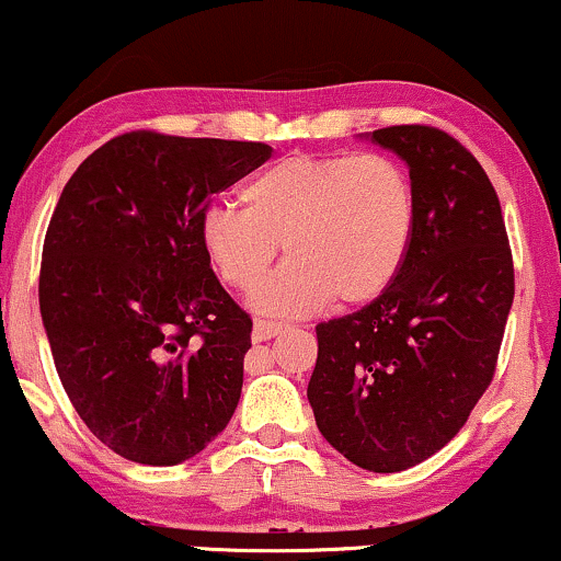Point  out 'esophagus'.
Returning <instances> with one entry per match:
<instances>
[{"mask_svg":"<svg viewBox=\"0 0 561 561\" xmlns=\"http://www.w3.org/2000/svg\"><path fill=\"white\" fill-rule=\"evenodd\" d=\"M288 324L286 322H273V320H254V328H252V337L254 343H262V341H270V337L280 335L283 330H286Z\"/></svg>","mask_w":561,"mask_h":561,"instance_id":"obj_1","label":"esophagus"}]
</instances>
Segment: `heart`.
<instances>
[{
	"mask_svg": "<svg viewBox=\"0 0 561 561\" xmlns=\"http://www.w3.org/2000/svg\"><path fill=\"white\" fill-rule=\"evenodd\" d=\"M199 224L205 257L226 286L252 291L280 241L291 260L254 296L262 312L307 314L333 299L366 304L396 280L416 231V190L382 153L288 156Z\"/></svg>",
	"mask_w": 561,
	"mask_h": 561,
	"instance_id": "b5f03b06",
	"label": "heart"
}]
</instances>
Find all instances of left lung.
<instances>
[{
    "label": "left lung",
    "instance_id": "8db88e82",
    "mask_svg": "<svg viewBox=\"0 0 561 561\" xmlns=\"http://www.w3.org/2000/svg\"><path fill=\"white\" fill-rule=\"evenodd\" d=\"M371 140L408 163L416 231L375 301L317 324L307 398L343 458L398 473L445 447L492 385L515 265L500 197L471 150L428 124Z\"/></svg>",
    "mask_w": 561,
    "mask_h": 561
}]
</instances>
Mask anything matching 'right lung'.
<instances>
[{
    "instance_id": "1",
    "label": "right lung",
    "mask_w": 561,
    "mask_h": 561,
    "mask_svg": "<svg viewBox=\"0 0 561 561\" xmlns=\"http://www.w3.org/2000/svg\"><path fill=\"white\" fill-rule=\"evenodd\" d=\"M270 153L265 142L135 129L61 190L41 317L69 403L122 458L176 466L237 411L252 320L213 273L199 224L213 195Z\"/></svg>"
}]
</instances>
